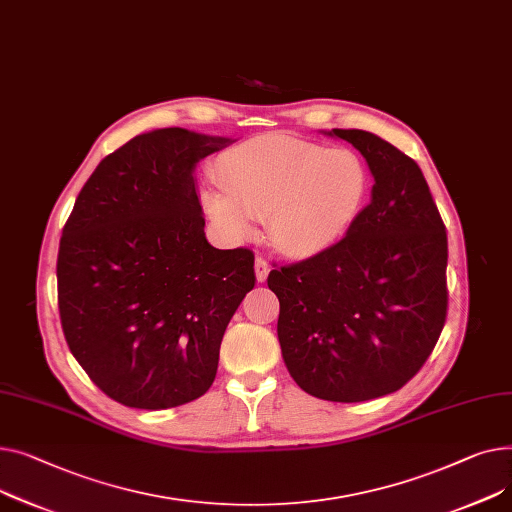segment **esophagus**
<instances>
[{"instance_id": "34e87169", "label": "esophagus", "mask_w": 512, "mask_h": 512, "mask_svg": "<svg viewBox=\"0 0 512 512\" xmlns=\"http://www.w3.org/2000/svg\"><path fill=\"white\" fill-rule=\"evenodd\" d=\"M254 273H256V281L258 283H264L266 279H268V273H270V266H268V262L264 260V258H256V262H254Z\"/></svg>"}]
</instances>
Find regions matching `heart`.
Wrapping results in <instances>:
<instances>
[{
    "mask_svg": "<svg viewBox=\"0 0 512 512\" xmlns=\"http://www.w3.org/2000/svg\"><path fill=\"white\" fill-rule=\"evenodd\" d=\"M223 188H208V217L233 242L254 237L266 217L275 246L289 256H314L339 244L370 196V171L353 150L266 134L221 159Z\"/></svg>",
    "mask_w": 512,
    "mask_h": 512,
    "instance_id": "1",
    "label": "heart"
}]
</instances>
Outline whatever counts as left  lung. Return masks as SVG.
Listing matches in <instances>:
<instances>
[{
  "label": "left lung",
  "mask_w": 512,
  "mask_h": 512,
  "mask_svg": "<svg viewBox=\"0 0 512 512\" xmlns=\"http://www.w3.org/2000/svg\"><path fill=\"white\" fill-rule=\"evenodd\" d=\"M353 144L374 177L370 204L339 244L270 270L283 362L308 395L359 403L395 393L432 353L446 318L448 244L422 169L366 130Z\"/></svg>",
  "instance_id": "1"
}]
</instances>
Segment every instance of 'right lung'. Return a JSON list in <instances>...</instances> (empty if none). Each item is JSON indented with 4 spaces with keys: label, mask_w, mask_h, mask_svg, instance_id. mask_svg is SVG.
<instances>
[{
    "label": "right lung",
    "mask_w": 512,
    "mask_h": 512,
    "mask_svg": "<svg viewBox=\"0 0 512 512\" xmlns=\"http://www.w3.org/2000/svg\"><path fill=\"white\" fill-rule=\"evenodd\" d=\"M231 142L186 128L132 138L88 177L64 227L57 302L68 347L126 407L202 397L254 289V254L208 244L196 192V165Z\"/></svg>",
    "instance_id": "1"
}]
</instances>
